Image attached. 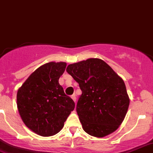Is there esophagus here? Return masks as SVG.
Returning <instances> with one entry per match:
<instances>
[{
  "label": "esophagus",
  "instance_id": "esophagus-1",
  "mask_svg": "<svg viewBox=\"0 0 153 153\" xmlns=\"http://www.w3.org/2000/svg\"><path fill=\"white\" fill-rule=\"evenodd\" d=\"M71 99H73L74 102H76V95H75V94H73V95H71Z\"/></svg>",
  "mask_w": 153,
  "mask_h": 153
}]
</instances>
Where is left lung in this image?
<instances>
[{"mask_svg": "<svg viewBox=\"0 0 153 153\" xmlns=\"http://www.w3.org/2000/svg\"><path fill=\"white\" fill-rule=\"evenodd\" d=\"M66 71L82 90L76 111L85 132L99 138L115 132L129 105L123 78L99 58L71 64Z\"/></svg>", "mask_w": 153, "mask_h": 153, "instance_id": "8db88e82", "label": "left lung"}]
</instances>
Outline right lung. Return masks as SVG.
<instances>
[{
  "instance_id": "add662e5",
  "label": "right lung",
  "mask_w": 153,
  "mask_h": 153,
  "mask_svg": "<svg viewBox=\"0 0 153 153\" xmlns=\"http://www.w3.org/2000/svg\"><path fill=\"white\" fill-rule=\"evenodd\" d=\"M65 62H48L27 78L17 93V105L21 119L31 131L42 136L59 132L75 102L65 94L58 79Z\"/></svg>"
}]
</instances>
